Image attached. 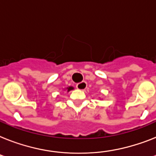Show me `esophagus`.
I'll return each instance as SVG.
<instances>
[{
  "label": "esophagus",
  "instance_id": "34e87169",
  "mask_svg": "<svg viewBox=\"0 0 156 156\" xmlns=\"http://www.w3.org/2000/svg\"><path fill=\"white\" fill-rule=\"evenodd\" d=\"M87 83L85 81H82L80 83H77L76 84V88L79 90H81V91H83L87 88Z\"/></svg>",
  "mask_w": 156,
  "mask_h": 156
}]
</instances>
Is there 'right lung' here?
<instances>
[{
	"label": "right lung",
	"mask_w": 156,
	"mask_h": 156,
	"mask_svg": "<svg viewBox=\"0 0 156 156\" xmlns=\"http://www.w3.org/2000/svg\"><path fill=\"white\" fill-rule=\"evenodd\" d=\"M73 89H74V87H72V86H69V87H67L66 88H64V90H67V92H70L71 90H73Z\"/></svg>",
	"instance_id": "add662e5"
}]
</instances>
